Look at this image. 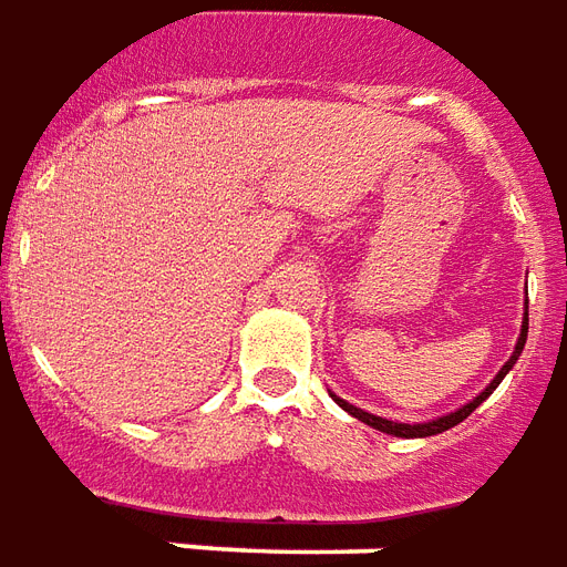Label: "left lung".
Returning a JSON list of instances; mask_svg holds the SVG:
<instances>
[{"instance_id":"8db88e82","label":"left lung","mask_w":567,"mask_h":567,"mask_svg":"<svg viewBox=\"0 0 567 567\" xmlns=\"http://www.w3.org/2000/svg\"><path fill=\"white\" fill-rule=\"evenodd\" d=\"M526 312H523V324H519V337H517V346H514V354L507 358V363L496 372V379L489 381L481 393H477L475 400H468L463 405V409H456V412L451 414H442V417H433V421H423V423H400V421H388V417H379V414H369L363 412V409H358V405H351L348 400H342V396H337V393H330L333 400H337L339 409H346L351 417H358V421H363L367 426H372V430H379V433H388V435H396V439H426V435H439L444 433V430H451V426H456V423H463L468 414L475 412L477 405L493 393V390L502 384V379H505L507 372L514 369V363L519 360V354H523V346H526V337H529V300H526V306H523Z\"/></svg>"}]
</instances>
